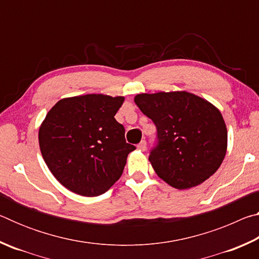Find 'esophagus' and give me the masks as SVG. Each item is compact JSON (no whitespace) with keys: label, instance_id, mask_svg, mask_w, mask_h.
Instances as JSON below:
<instances>
[{"label":"esophagus","instance_id":"1","mask_svg":"<svg viewBox=\"0 0 259 259\" xmlns=\"http://www.w3.org/2000/svg\"><path fill=\"white\" fill-rule=\"evenodd\" d=\"M137 147H138V150H140V151H145L146 150V142H145V140H142V142H140L137 145Z\"/></svg>","mask_w":259,"mask_h":259}]
</instances>
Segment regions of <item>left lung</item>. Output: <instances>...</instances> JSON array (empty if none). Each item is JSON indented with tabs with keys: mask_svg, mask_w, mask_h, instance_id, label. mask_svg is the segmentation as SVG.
Here are the masks:
<instances>
[{
	"mask_svg": "<svg viewBox=\"0 0 259 259\" xmlns=\"http://www.w3.org/2000/svg\"><path fill=\"white\" fill-rule=\"evenodd\" d=\"M135 103L157 130L151 164L157 176L178 190L198 186L221 166L227 150L222 113L186 91L140 94Z\"/></svg>",
	"mask_w": 259,
	"mask_h": 259,
	"instance_id": "left-lung-1",
	"label": "left lung"
}]
</instances>
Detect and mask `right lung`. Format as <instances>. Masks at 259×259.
<instances>
[{"label": "right lung", "mask_w": 259, "mask_h": 259, "mask_svg": "<svg viewBox=\"0 0 259 259\" xmlns=\"http://www.w3.org/2000/svg\"><path fill=\"white\" fill-rule=\"evenodd\" d=\"M124 97L93 94L59 100L38 130L43 159L55 178L82 196L108 191L136 147L115 120Z\"/></svg>", "instance_id": "obj_1"}]
</instances>
